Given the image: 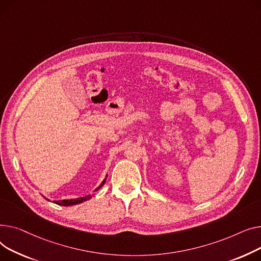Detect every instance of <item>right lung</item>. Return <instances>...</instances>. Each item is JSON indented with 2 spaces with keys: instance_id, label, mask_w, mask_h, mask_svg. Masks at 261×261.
Instances as JSON below:
<instances>
[{
  "instance_id": "right-lung-1",
  "label": "right lung",
  "mask_w": 261,
  "mask_h": 261,
  "mask_svg": "<svg viewBox=\"0 0 261 261\" xmlns=\"http://www.w3.org/2000/svg\"><path fill=\"white\" fill-rule=\"evenodd\" d=\"M105 181H106V179H104V181L101 183V186H100V188L104 185L105 183ZM100 188H98L96 191H98ZM90 198V196H85V197H82V198H76V199H69V200H60V201H55V203H57V204H59V205H66V206H68V205H74V204H78V203H81V202H84V201H86V200H88V199Z\"/></svg>"
}]
</instances>
